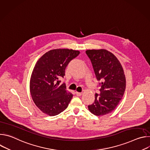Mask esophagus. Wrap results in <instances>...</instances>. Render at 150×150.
Returning a JSON list of instances; mask_svg holds the SVG:
<instances>
[{
	"label": "esophagus",
	"instance_id": "obj_1",
	"mask_svg": "<svg viewBox=\"0 0 150 150\" xmlns=\"http://www.w3.org/2000/svg\"><path fill=\"white\" fill-rule=\"evenodd\" d=\"M76 95L77 96H81L82 95V93H79V92H78V91H76Z\"/></svg>",
	"mask_w": 150,
	"mask_h": 150
}]
</instances>
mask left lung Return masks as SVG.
Instances as JSON below:
<instances>
[{"mask_svg":"<svg viewBox=\"0 0 150 150\" xmlns=\"http://www.w3.org/2000/svg\"><path fill=\"white\" fill-rule=\"evenodd\" d=\"M97 81H101L100 94L96 93L93 104L88 108L96 116L111 113L122 100L126 88V79L121 64L117 57L105 49L88 50Z\"/></svg>","mask_w":150,"mask_h":150,"instance_id":"obj_1","label":"left lung"}]
</instances>
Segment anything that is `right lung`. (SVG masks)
I'll list each match as a JSON object with an SVG mask.
<instances>
[{"label": "right lung", "mask_w": 150, "mask_h": 150, "mask_svg": "<svg viewBox=\"0 0 150 150\" xmlns=\"http://www.w3.org/2000/svg\"><path fill=\"white\" fill-rule=\"evenodd\" d=\"M68 49L51 50L42 55L33 69L30 82L32 98L37 108L50 116L59 115L68 106L73 94L60 84L71 60L79 54Z\"/></svg>", "instance_id": "obj_1"}]
</instances>
